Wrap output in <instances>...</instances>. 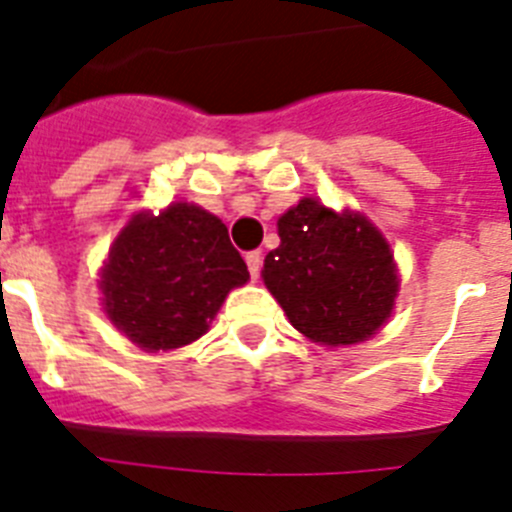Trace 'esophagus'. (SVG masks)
Segmentation results:
<instances>
[{
  "label": "esophagus",
  "instance_id": "34e87169",
  "mask_svg": "<svg viewBox=\"0 0 512 512\" xmlns=\"http://www.w3.org/2000/svg\"><path fill=\"white\" fill-rule=\"evenodd\" d=\"M246 264H248V271H251V279H259V274H261V253L259 251L246 253Z\"/></svg>",
  "mask_w": 512,
  "mask_h": 512
}]
</instances>
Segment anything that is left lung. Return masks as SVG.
Instances as JSON below:
<instances>
[{
  "mask_svg": "<svg viewBox=\"0 0 512 512\" xmlns=\"http://www.w3.org/2000/svg\"><path fill=\"white\" fill-rule=\"evenodd\" d=\"M277 230L282 243L266 253L261 277L302 336L351 346L387 323L400 277L372 220L305 197L279 217Z\"/></svg>",
  "mask_w": 512,
  "mask_h": 512,
  "instance_id": "1",
  "label": "left lung"
}]
</instances>
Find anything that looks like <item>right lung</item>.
<instances>
[{"label":"right lung","mask_w":512,"mask_h":512,"mask_svg":"<svg viewBox=\"0 0 512 512\" xmlns=\"http://www.w3.org/2000/svg\"><path fill=\"white\" fill-rule=\"evenodd\" d=\"M248 282L220 217L189 202L138 212L102 266V305L143 351H171L205 336L230 289Z\"/></svg>","instance_id":"obj_1"}]
</instances>
